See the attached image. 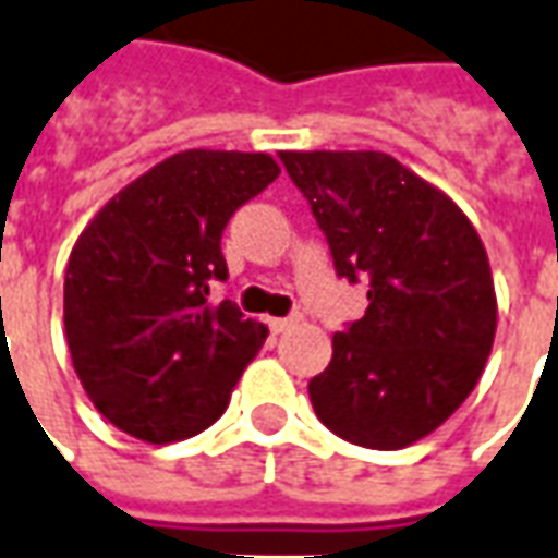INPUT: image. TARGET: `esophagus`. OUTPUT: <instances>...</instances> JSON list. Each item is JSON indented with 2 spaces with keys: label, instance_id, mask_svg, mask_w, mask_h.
Here are the masks:
<instances>
[{
  "label": "esophagus",
  "instance_id": "obj_1",
  "mask_svg": "<svg viewBox=\"0 0 558 558\" xmlns=\"http://www.w3.org/2000/svg\"><path fill=\"white\" fill-rule=\"evenodd\" d=\"M295 323H299V317H271L268 319V329H271L275 335H280V332H287L290 326H295Z\"/></svg>",
  "mask_w": 558,
  "mask_h": 558
}]
</instances>
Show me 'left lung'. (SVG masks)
I'll list each match as a JSON object with an SVG mask.
<instances>
[{
	"label": "left lung",
	"instance_id": "1",
	"mask_svg": "<svg viewBox=\"0 0 558 558\" xmlns=\"http://www.w3.org/2000/svg\"><path fill=\"white\" fill-rule=\"evenodd\" d=\"M338 278L368 287L307 392L319 423L372 450L441 426L481 380L496 287L481 235L450 196L380 150H283Z\"/></svg>",
	"mask_w": 558,
	"mask_h": 558
}]
</instances>
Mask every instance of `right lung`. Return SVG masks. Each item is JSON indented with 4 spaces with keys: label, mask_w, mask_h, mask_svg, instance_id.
I'll return each mask as SVG.
<instances>
[{
    "label": "right lung",
    "mask_w": 558,
    "mask_h": 558,
    "mask_svg": "<svg viewBox=\"0 0 558 558\" xmlns=\"http://www.w3.org/2000/svg\"><path fill=\"white\" fill-rule=\"evenodd\" d=\"M280 174L268 154L184 150L123 186L81 232L65 268V341L99 414L150 444L198 435L268 329L226 280L229 217Z\"/></svg>",
    "instance_id": "1"
}]
</instances>
